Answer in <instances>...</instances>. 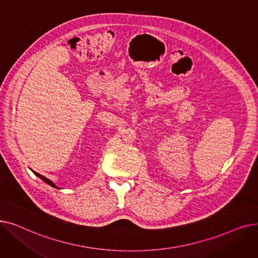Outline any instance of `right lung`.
I'll use <instances>...</instances> for the list:
<instances>
[{
    "instance_id": "add662e5",
    "label": "right lung",
    "mask_w": 258,
    "mask_h": 258,
    "mask_svg": "<svg viewBox=\"0 0 258 258\" xmlns=\"http://www.w3.org/2000/svg\"><path fill=\"white\" fill-rule=\"evenodd\" d=\"M34 173H35V174L37 175V177H39L40 179H42L43 181H45V182H46L47 184H49V185H51V186H53V187H55V188H58V187H56V186H55V184H54V183H53L52 181H50L49 179L45 178V177H44V175H42V174H39V173H37V172H34Z\"/></svg>"
}]
</instances>
